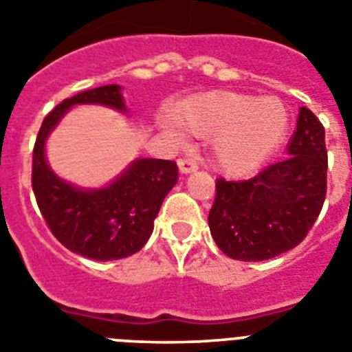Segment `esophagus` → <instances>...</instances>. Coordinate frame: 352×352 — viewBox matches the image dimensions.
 <instances>
[{
    "instance_id": "obj_1",
    "label": "esophagus",
    "mask_w": 352,
    "mask_h": 352,
    "mask_svg": "<svg viewBox=\"0 0 352 352\" xmlns=\"http://www.w3.org/2000/svg\"><path fill=\"white\" fill-rule=\"evenodd\" d=\"M178 167L179 170H182L183 174H188V173H194V170H197V162L192 160V158H182V160L178 162Z\"/></svg>"
}]
</instances>
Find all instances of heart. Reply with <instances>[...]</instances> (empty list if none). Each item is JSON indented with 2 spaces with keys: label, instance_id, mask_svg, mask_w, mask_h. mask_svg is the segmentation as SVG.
Returning a JSON list of instances; mask_svg holds the SVG:
<instances>
[{
  "label": "heart",
  "instance_id": "b5f03b06",
  "mask_svg": "<svg viewBox=\"0 0 352 352\" xmlns=\"http://www.w3.org/2000/svg\"><path fill=\"white\" fill-rule=\"evenodd\" d=\"M178 124L194 137L215 139L213 156L224 173L245 174L283 142L288 112L278 98L215 92L190 99L178 112ZM167 133L176 142L185 139L176 126H167Z\"/></svg>",
  "mask_w": 352,
  "mask_h": 352
}]
</instances>
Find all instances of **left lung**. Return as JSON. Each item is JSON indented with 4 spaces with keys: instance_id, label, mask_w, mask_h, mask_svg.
<instances>
[{
    "instance_id": "left-lung-1",
    "label": "left lung",
    "mask_w": 352,
    "mask_h": 352,
    "mask_svg": "<svg viewBox=\"0 0 352 352\" xmlns=\"http://www.w3.org/2000/svg\"><path fill=\"white\" fill-rule=\"evenodd\" d=\"M326 173L324 126L302 107L283 160L251 179H217L208 215L215 244L242 262H262L299 245L322 210Z\"/></svg>"
}]
</instances>
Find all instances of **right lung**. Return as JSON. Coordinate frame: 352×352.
Masks as SVG:
<instances>
[{
  "instance_id": "right-lung-1",
  "label": "right lung",
  "mask_w": 352,
  "mask_h": 352,
  "mask_svg": "<svg viewBox=\"0 0 352 352\" xmlns=\"http://www.w3.org/2000/svg\"><path fill=\"white\" fill-rule=\"evenodd\" d=\"M74 104H104L126 112L119 85L83 90L56 104L42 121L33 147L32 187L51 233L69 251L108 262L140 251L155 228L162 201L178 182L173 160L140 158L104 188L83 190L60 179L46 162L47 135Z\"/></svg>"
}]
</instances>
